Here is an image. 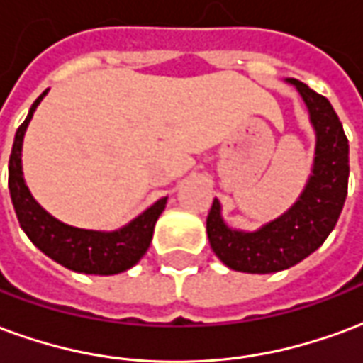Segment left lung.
<instances>
[{"label": "left lung", "mask_w": 363, "mask_h": 363, "mask_svg": "<svg viewBox=\"0 0 363 363\" xmlns=\"http://www.w3.org/2000/svg\"><path fill=\"white\" fill-rule=\"evenodd\" d=\"M308 108L315 131V156L303 191L292 207L257 230L232 228L214 199L207 216V236L214 255L228 269L269 274L298 265L319 250L345 207L348 193V139L337 112L325 96L298 79H286Z\"/></svg>", "instance_id": "8db88e82"}]
</instances>
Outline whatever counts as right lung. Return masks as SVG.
Segmentation results:
<instances>
[{
    "label": "right lung",
    "instance_id": "add662e5",
    "mask_svg": "<svg viewBox=\"0 0 363 363\" xmlns=\"http://www.w3.org/2000/svg\"><path fill=\"white\" fill-rule=\"evenodd\" d=\"M46 94L48 89L30 106L26 120L21 123L15 133L13 150L9 156V193L21 228L25 230L28 240L42 253H46L48 257L54 259L55 263H60L65 269L84 272V274H100V277L127 271L137 265L149 250L150 240L155 234V224L166 208L168 197L158 199L152 207L143 211L129 224L112 232L69 226L52 216L46 208H42L40 203L34 199L30 189L26 187L21 156H23V139H25L26 127Z\"/></svg>",
    "mask_w": 363,
    "mask_h": 363
}]
</instances>
